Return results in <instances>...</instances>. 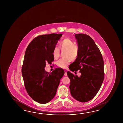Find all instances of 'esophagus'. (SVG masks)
<instances>
[{"mask_svg":"<svg viewBox=\"0 0 123 123\" xmlns=\"http://www.w3.org/2000/svg\"><path fill=\"white\" fill-rule=\"evenodd\" d=\"M64 75L65 76H66L67 75V72H66V71L65 70V74H64Z\"/></svg>","mask_w":123,"mask_h":123,"instance_id":"34e87169","label":"esophagus"}]
</instances>
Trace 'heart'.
<instances>
[{"mask_svg":"<svg viewBox=\"0 0 123 123\" xmlns=\"http://www.w3.org/2000/svg\"><path fill=\"white\" fill-rule=\"evenodd\" d=\"M74 42L69 39L66 38L59 43V47L62 51H65L64 53L65 58H61L58 60L56 64L58 67L66 68L72 60H75L78 56L79 47L77 45L74 44ZM53 56L54 58L57 59L60 55V50L58 47H55L53 50Z\"/></svg>","mask_w":123,"mask_h":123,"instance_id":"1","label":"heart"}]
</instances>
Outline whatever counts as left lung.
Masks as SVG:
<instances>
[{
    "instance_id": "obj_1",
    "label": "left lung",
    "mask_w": 123,
    "mask_h": 123,
    "mask_svg": "<svg viewBox=\"0 0 123 123\" xmlns=\"http://www.w3.org/2000/svg\"><path fill=\"white\" fill-rule=\"evenodd\" d=\"M75 37L79 53L69 68L72 72L80 70L81 75L79 77L69 71L67 73L70 80L71 95L80 102H86L94 98L102 86L104 62L99 48L91 37L84 34H76Z\"/></svg>"
}]
</instances>
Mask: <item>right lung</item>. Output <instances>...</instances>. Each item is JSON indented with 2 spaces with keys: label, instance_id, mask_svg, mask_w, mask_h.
Here are the masks:
<instances>
[{
  "label": "right lung",
  "instance_id": "1",
  "mask_svg": "<svg viewBox=\"0 0 123 123\" xmlns=\"http://www.w3.org/2000/svg\"><path fill=\"white\" fill-rule=\"evenodd\" d=\"M62 34L41 35L34 38L27 47L22 67V75L28 94L41 104L49 102L55 96L65 72L55 68L46 72V63L54 60L52 52Z\"/></svg>",
  "mask_w": 123,
  "mask_h": 123
}]
</instances>
